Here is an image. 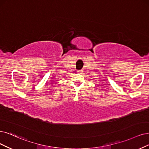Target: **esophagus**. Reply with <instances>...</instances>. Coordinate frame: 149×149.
<instances>
[{
    "instance_id": "esophagus-1",
    "label": "esophagus",
    "mask_w": 149,
    "mask_h": 149,
    "mask_svg": "<svg viewBox=\"0 0 149 149\" xmlns=\"http://www.w3.org/2000/svg\"><path fill=\"white\" fill-rule=\"evenodd\" d=\"M77 72H78L79 74H81L82 72H83V70H78V71H77Z\"/></svg>"
}]
</instances>
